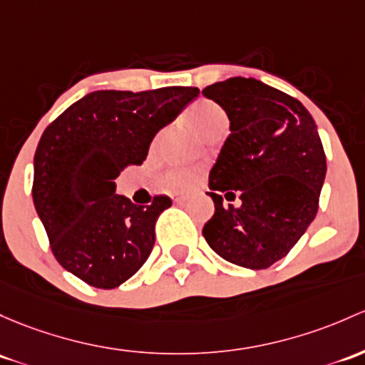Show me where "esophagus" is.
<instances>
[{"label": "esophagus", "mask_w": 365, "mask_h": 365, "mask_svg": "<svg viewBox=\"0 0 365 365\" xmlns=\"http://www.w3.org/2000/svg\"><path fill=\"white\" fill-rule=\"evenodd\" d=\"M187 199H189V195H187V194H176L175 195V201H178V202L187 201Z\"/></svg>", "instance_id": "34e87169"}]
</instances>
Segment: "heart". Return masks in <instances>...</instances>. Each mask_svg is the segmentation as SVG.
<instances>
[{
	"label": "heart",
	"instance_id": "b5f03b06",
	"mask_svg": "<svg viewBox=\"0 0 365 365\" xmlns=\"http://www.w3.org/2000/svg\"><path fill=\"white\" fill-rule=\"evenodd\" d=\"M187 120L206 138H212L215 133L227 129L229 124L227 113L210 99H202V101L195 103L192 108L187 112ZM194 180L195 173L192 170H175L168 173L166 176V183L171 189H187L189 185H192Z\"/></svg>",
	"mask_w": 365,
	"mask_h": 365
}]
</instances>
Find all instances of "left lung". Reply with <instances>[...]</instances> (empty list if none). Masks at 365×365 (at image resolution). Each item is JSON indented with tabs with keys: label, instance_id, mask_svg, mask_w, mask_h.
Returning a JSON list of instances; mask_svg holds the SVG:
<instances>
[{
	"label": "left lung",
	"instance_id": "8db88e82",
	"mask_svg": "<svg viewBox=\"0 0 365 365\" xmlns=\"http://www.w3.org/2000/svg\"><path fill=\"white\" fill-rule=\"evenodd\" d=\"M202 94L231 122L215 166L210 197L215 213L202 236L236 266L266 269L301 240L318 212L327 163L317 124L301 101L260 80L234 78ZM237 195V209L223 206Z\"/></svg>",
	"mask_w": 365,
	"mask_h": 365
}]
</instances>
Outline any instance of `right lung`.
<instances>
[{"label": "right lung", "instance_id": "obj_1", "mask_svg": "<svg viewBox=\"0 0 365 365\" xmlns=\"http://www.w3.org/2000/svg\"><path fill=\"white\" fill-rule=\"evenodd\" d=\"M197 94L195 87L96 91L45 129L34 153L33 201L64 269L96 289H115L143 266L171 199L134 205L115 194V180L143 164L153 136Z\"/></svg>", "mask_w": 365, "mask_h": 365}]
</instances>
